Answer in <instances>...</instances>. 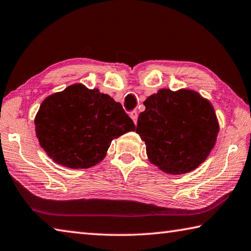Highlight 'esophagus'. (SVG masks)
<instances>
[{
    "mask_svg": "<svg viewBox=\"0 0 251 251\" xmlns=\"http://www.w3.org/2000/svg\"><path fill=\"white\" fill-rule=\"evenodd\" d=\"M129 116L131 117V120L134 121V123L136 124V123H137V120H138V112L137 111H131L130 113H129Z\"/></svg>",
    "mask_w": 251,
    "mask_h": 251,
    "instance_id": "1",
    "label": "esophagus"
}]
</instances>
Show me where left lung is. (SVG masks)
<instances>
[{
    "mask_svg": "<svg viewBox=\"0 0 251 251\" xmlns=\"http://www.w3.org/2000/svg\"><path fill=\"white\" fill-rule=\"evenodd\" d=\"M136 133L149 161L171 175L194 170L207 158L220 130L212 104L191 90H159L144 102Z\"/></svg>",
    "mask_w": 251,
    "mask_h": 251,
    "instance_id": "left-lung-1",
    "label": "left lung"
}]
</instances>
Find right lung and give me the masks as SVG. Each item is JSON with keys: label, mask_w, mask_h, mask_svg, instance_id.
Listing matches in <instances>:
<instances>
[{"label": "right lung", "mask_w": 251, "mask_h": 251, "mask_svg": "<svg viewBox=\"0 0 251 251\" xmlns=\"http://www.w3.org/2000/svg\"><path fill=\"white\" fill-rule=\"evenodd\" d=\"M42 148L58 165L86 169L103 160L114 138L135 129L121 103L82 84L42 103L35 118Z\"/></svg>", "instance_id": "add662e5"}]
</instances>
